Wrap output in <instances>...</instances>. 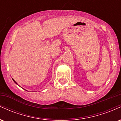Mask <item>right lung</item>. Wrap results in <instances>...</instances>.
<instances>
[{
    "label": "right lung",
    "instance_id": "right-lung-1",
    "mask_svg": "<svg viewBox=\"0 0 121 121\" xmlns=\"http://www.w3.org/2000/svg\"><path fill=\"white\" fill-rule=\"evenodd\" d=\"M12 80H13V79H12ZM13 81H14V82H15V83H16V84H17V82H16V81H15V80H13Z\"/></svg>",
    "mask_w": 121,
    "mask_h": 121
}]
</instances>
